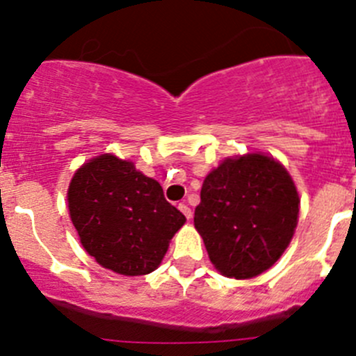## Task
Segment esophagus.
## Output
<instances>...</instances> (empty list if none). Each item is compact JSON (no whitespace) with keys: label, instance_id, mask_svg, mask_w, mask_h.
<instances>
[{"label":"esophagus","instance_id":"obj_1","mask_svg":"<svg viewBox=\"0 0 356 356\" xmlns=\"http://www.w3.org/2000/svg\"><path fill=\"white\" fill-rule=\"evenodd\" d=\"M179 210H181L182 213H184V217H186V218H191V217H193L191 208H189L188 204H186V203H179Z\"/></svg>","mask_w":356,"mask_h":356}]
</instances>
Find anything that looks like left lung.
Segmentation results:
<instances>
[{
    "label": "left lung",
    "instance_id": "8db88e82",
    "mask_svg": "<svg viewBox=\"0 0 356 356\" xmlns=\"http://www.w3.org/2000/svg\"><path fill=\"white\" fill-rule=\"evenodd\" d=\"M300 196L272 156L225 158L204 177L195 227L225 277L251 279L270 268L293 239Z\"/></svg>",
    "mask_w": 356,
    "mask_h": 356
}]
</instances>
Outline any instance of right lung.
I'll return each mask as SVG.
<instances>
[{
    "label": "right lung",
    "instance_id": "obj_1",
    "mask_svg": "<svg viewBox=\"0 0 356 356\" xmlns=\"http://www.w3.org/2000/svg\"><path fill=\"white\" fill-rule=\"evenodd\" d=\"M67 198L84 250L102 267L122 275L155 270L186 222L155 179L110 153L75 172Z\"/></svg>",
    "mask_w": 356,
    "mask_h": 356
}]
</instances>
